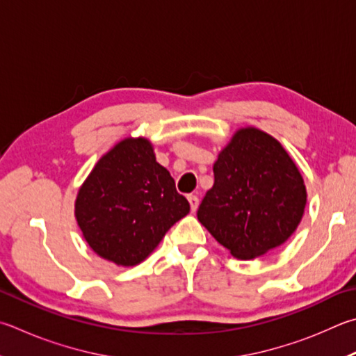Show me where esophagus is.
<instances>
[{
    "label": "esophagus",
    "mask_w": 356,
    "mask_h": 356,
    "mask_svg": "<svg viewBox=\"0 0 356 356\" xmlns=\"http://www.w3.org/2000/svg\"><path fill=\"white\" fill-rule=\"evenodd\" d=\"M186 197H188V202H190V207H191V211H196V210H197V207H199V199H197V196H195V195H188Z\"/></svg>",
    "instance_id": "esophagus-1"
}]
</instances>
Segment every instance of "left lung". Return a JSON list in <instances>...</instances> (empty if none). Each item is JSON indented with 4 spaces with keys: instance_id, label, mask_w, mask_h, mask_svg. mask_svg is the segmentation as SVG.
I'll use <instances>...</instances> for the list:
<instances>
[{
    "instance_id": "8db88e82",
    "label": "left lung",
    "mask_w": 356,
    "mask_h": 356,
    "mask_svg": "<svg viewBox=\"0 0 356 356\" xmlns=\"http://www.w3.org/2000/svg\"><path fill=\"white\" fill-rule=\"evenodd\" d=\"M215 184L197 219L230 254L250 260L285 243L307 205L296 163L274 137L240 129L213 165Z\"/></svg>"
}]
</instances>
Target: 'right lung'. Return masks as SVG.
Wrapping results in <instances>:
<instances>
[{
  "label": "right lung",
  "instance_id": "1",
  "mask_svg": "<svg viewBox=\"0 0 356 356\" xmlns=\"http://www.w3.org/2000/svg\"><path fill=\"white\" fill-rule=\"evenodd\" d=\"M190 204L146 138H126L99 159L76 197L90 248L118 266H135L157 248Z\"/></svg>",
  "mask_w": 356,
  "mask_h": 356
}]
</instances>
